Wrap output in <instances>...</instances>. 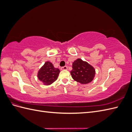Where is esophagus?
<instances>
[{"label":"esophagus","mask_w":132,"mask_h":132,"mask_svg":"<svg viewBox=\"0 0 132 132\" xmlns=\"http://www.w3.org/2000/svg\"><path fill=\"white\" fill-rule=\"evenodd\" d=\"M61 69L62 70H67V69H68V67H67V66L62 67H61Z\"/></svg>","instance_id":"obj_1"}]
</instances>
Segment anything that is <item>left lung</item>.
<instances>
[{
	"label": "left lung",
	"instance_id": "obj_1",
	"mask_svg": "<svg viewBox=\"0 0 132 132\" xmlns=\"http://www.w3.org/2000/svg\"><path fill=\"white\" fill-rule=\"evenodd\" d=\"M72 68L70 74L75 81L82 84H87L93 81L95 70L87 62L78 58L73 63Z\"/></svg>",
	"mask_w": 132,
	"mask_h": 132
}]
</instances>
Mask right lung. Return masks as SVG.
<instances>
[{
	"instance_id": "obj_1",
	"label": "right lung",
	"mask_w": 132,
	"mask_h": 132,
	"mask_svg": "<svg viewBox=\"0 0 132 132\" xmlns=\"http://www.w3.org/2000/svg\"><path fill=\"white\" fill-rule=\"evenodd\" d=\"M59 73V69L54 68L52 63L46 62L39 70L37 77L44 85H48L56 80Z\"/></svg>"
}]
</instances>
